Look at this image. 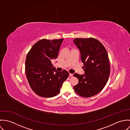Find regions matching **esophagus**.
<instances>
[{
  "mask_svg": "<svg viewBox=\"0 0 130 130\" xmlns=\"http://www.w3.org/2000/svg\"><path fill=\"white\" fill-rule=\"evenodd\" d=\"M73 75L72 74H71V73H70V74H69V76L70 77H73Z\"/></svg>",
  "mask_w": 130,
  "mask_h": 130,
  "instance_id": "obj_1",
  "label": "esophagus"
}]
</instances>
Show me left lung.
I'll return each instance as SVG.
<instances>
[{"label": "left lung", "mask_w": 130, "mask_h": 130, "mask_svg": "<svg viewBox=\"0 0 130 130\" xmlns=\"http://www.w3.org/2000/svg\"><path fill=\"white\" fill-rule=\"evenodd\" d=\"M73 42L80 50L85 72L73 75L79 80L74 89L82 97L93 96L101 92L108 80L110 67L108 53L103 45L93 38H75Z\"/></svg>", "instance_id": "left-lung-1"}]
</instances>
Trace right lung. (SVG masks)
I'll use <instances>...</instances> for the list:
<instances>
[{
	"label": "right lung",
	"instance_id": "1",
	"mask_svg": "<svg viewBox=\"0 0 130 130\" xmlns=\"http://www.w3.org/2000/svg\"><path fill=\"white\" fill-rule=\"evenodd\" d=\"M63 40H40L32 47L27 55L26 77L30 86L39 96L49 98L58 95L63 83L69 75L66 70L58 72L51 63V60L57 58Z\"/></svg>",
	"mask_w": 130,
	"mask_h": 130
}]
</instances>
